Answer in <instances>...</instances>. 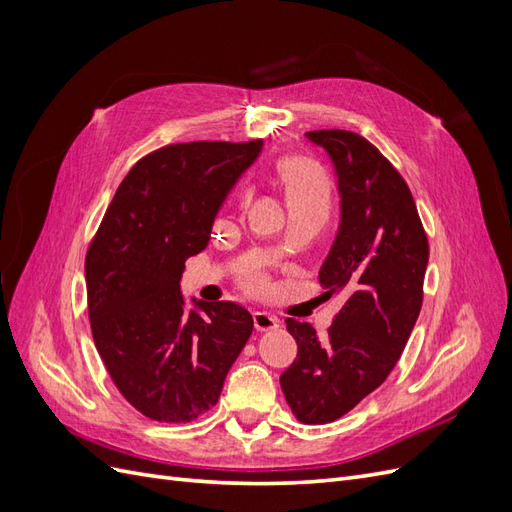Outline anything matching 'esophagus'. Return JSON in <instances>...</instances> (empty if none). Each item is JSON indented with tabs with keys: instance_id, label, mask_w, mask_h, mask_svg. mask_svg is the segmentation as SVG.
<instances>
[{
	"instance_id": "esophagus-1",
	"label": "esophagus",
	"mask_w": 512,
	"mask_h": 512,
	"mask_svg": "<svg viewBox=\"0 0 512 512\" xmlns=\"http://www.w3.org/2000/svg\"><path fill=\"white\" fill-rule=\"evenodd\" d=\"M254 327L258 331H273L280 327V320H277V316H273L269 312H254Z\"/></svg>"
}]
</instances>
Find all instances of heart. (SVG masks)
<instances>
[{
  "label": "heart",
  "mask_w": 512,
  "mask_h": 512,
  "mask_svg": "<svg viewBox=\"0 0 512 512\" xmlns=\"http://www.w3.org/2000/svg\"><path fill=\"white\" fill-rule=\"evenodd\" d=\"M280 173H282L292 207L329 209V203H331L329 177L316 160L303 158V156H290L282 160ZM243 284L250 290L265 288V280L256 273L243 275Z\"/></svg>",
  "instance_id": "b5f03b06"
}]
</instances>
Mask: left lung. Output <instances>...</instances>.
<instances>
[{
  "label": "left lung",
  "mask_w": 512,
  "mask_h": 512,
  "mask_svg": "<svg viewBox=\"0 0 512 512\" xmlns=\"http://www.w3.org/2000/svg\"><path fill=\"white\" fill-rule=\"evenodd\" d=\"M327 149L342 196V224L320 269L329 294L344 290L327 335L286 320L297 361L280 378L297 421L333 423L389 378L423 305L429 243L412 192L399 170L367 138L348 130H314Z\"/></svg>",
  "instance_id": "1"
}]
</instances>
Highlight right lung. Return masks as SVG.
<instances>
[{"label": "right lung", "instance_id": "1", "mask_svg": "<svg viewBox=\"0 0 512 512\" xmlns=\"http://www.w3.org/2000/svg\"><path fill=\"white\" fill-rule=\"evenodd\" d=\"M262 141L166 145L121 181L85 256L91 335L117 391L160 423H190L218 404L228 369L254 331L247 309L179 290L215 213Z\"/></svg>", "mask_w": 512, "mask_h": 512}]
</instances>
